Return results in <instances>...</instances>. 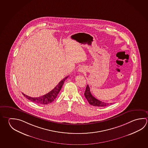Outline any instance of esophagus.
I'll use <instances>...</instances> for the list:
<instances>
[{
	"label": "esophagus",
	"mask_w": 148,
	"mask_h": 148,
	"mask_svg": "<svg viewBox=\"0 0 148 148\" xmlns=\"http://www.w3.org/2000/svg\"><path fill=\"white\" fill-rule=\"evenodd\" d=\"M79 71L80 72H83L84 70H83L81 68H79Z\"/></svg>",
	"instance_id": "esophagus-1"
}]
</instances>
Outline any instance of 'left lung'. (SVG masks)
Listing matches in <instances>:
<instances>
[{
  "instance_id": "obj_1",
  "label": "left lung",
  "mask_w": 148,
  "mask_h": 148,
  "mask_svg": "<svg viewBox=\"0 0 148 148\" xmlns=\"http://www.w3.org/2000/svg\"><path fill=\"white\" fill-rule=\"evenodd\" d=\"M84 96L86 97L87 101H88L90 104L94 106H99V107H104L108 105H110L112 103H108L103 102L102 101H100L99 99H97L95 97H94L90 92V89L89 85L88 84L86 86V91L84 92Z\"/></svg>"
}]
</instances>
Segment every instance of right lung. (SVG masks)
<instances>
[{
    "mask_svg": "<svg viewBox=\"0 0 148 148\" xmlns=\"http://www.w3.org/2000/svg\"><path fill=\"white\" fill-rule=\"evenodd\" d=\"M68 76L64 78L61 81H60L59 84L57 85L56 86L54 89H53L51 91L49 92L48 93L44 95L43 96L38 97H29L27 95L22 93L24 97L29 99L31 101L33 102L36 103L38 104L42 105H45L48 104L54 101V99L56 98L57 96L59 93V91L62 89L63 84H64L65 80L67 79Z\"/></svg>",
    "mask_w": 148,
    "mask_h": 148,
    "instance_id": "obj_1",
    "label": "right lung"
}]
</instances>
